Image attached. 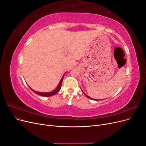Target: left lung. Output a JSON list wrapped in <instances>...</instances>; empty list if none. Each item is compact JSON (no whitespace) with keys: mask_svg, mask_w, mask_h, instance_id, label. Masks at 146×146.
<instances>
[{"mask_svg":"<svg viewBox=\"0 0 146 146\" xmlns=\"http://www.w3.org/2000/svg\"><path fill=\"white\" fill-rule=\"evenodd\" d=\"M83 93H84V92L83 91ZM84 94H85V96L86 97V98H89V99H91V100H99L98 99H92V98H90V97H89V96H87L85 93H84Z\"/></svg>","mask_w":146,"mask_h":146,"instance_id":"left-lung-1","label":"left lung"}]
</instances>
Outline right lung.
Returning <instances> with one entry per match:
<instances>
[{"instance_id":"right-lung-1","label":"right lung","mask_w":146,"mask_h":146,"mask_svg":"<svg viewBox=\"0 0 146 146\" xmlns=\"http://www.w3.org/2000/svg\"><path fill=\"white\" fill-rule=\"evenodd\" d=\"M66 74V72L64 73V74ZM64 74L63 75V77H62V78H61V80H60V82H59V83H58V85H57V86H56V88H55V89L53 91H51V92H38V91H35V90H33V89H32V88H31L30 87H29L30 89H31V90H32V91H33L35 93H36V94H38V95H39V96H45V97H49V96H54V95H55V94H56L57 92H58L59 91H60V90L61 89V85H62V82H63V77H64Z\"/></svg>"}]
</instances>
